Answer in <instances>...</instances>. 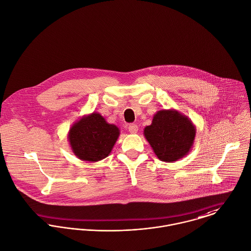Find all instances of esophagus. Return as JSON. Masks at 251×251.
Segmentation results:
<instances>
[{"label": "esophagus", "instance_id": "obj_1", "mask_svg": "<svg viewBox=\"0 0 251 251\" xmlns=\"http://www.w3.org/2000/svg\"><path fill=\"white\" fill-rule=\"evenodd\" d=\"M128 129H129V132H130L131 134H137L138 131H139V127H138V125H136V124H130L129 127H128Z\"/></svg>", "mask_w": 251, "mask_h": 251}]
</instances>
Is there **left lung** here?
<instances>
[{
    "instance_id": "obj_1",
    "label": "left lung",
    "mask_w": 251,
    "mask_h": 251,
    "mask_svg": "<svg viewBox=\"0 0 251 251\" xmlns=\"http://www.w3.org/2000/svg\"><path fill=\"white\" fill-rule=\"evenodd\" d=\"M143 135L159 160L173 163L188 155L194 147L196 128L187 115L169 109L156 112Z\"/></svg>"
}]
</instances>
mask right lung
Here are the masks:
<instances>
[{"label":"right lung","mask_w":251,"mask_h":251,"mask_svg":"<svg viewBox=\"0 0 251 251\" xmlns=\"http://www.w3.org/2000/svg\"><path fill=\"white\" fill-rule=\"evenodd\" d=\"M119 135L116 125L108 123L100 113L92 112L72 124L67 138L77 158L95 163L110 155Z\"/></svg>","instance_id":"right-lung-1"}]
</instances>
